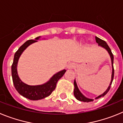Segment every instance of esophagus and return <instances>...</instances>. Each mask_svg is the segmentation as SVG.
<instances>
[{"mask_svg": "<svg viewBox=\"0 0 123 123\" xmlns=\"http://www.w3.org/2000/svg\"><path fill=\"white\" fill-rule=\"evenodd\" d=\"M75 65L73 63H70L69 65H68V69H73V68H74Z\"/></svg>", "mask_w": 123, "mask_h": 123, "instance_id": "obj_1", "label": "esophagus"}]
</instances>
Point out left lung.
<instances>
[{
    "instance_id": "1",
    "label": "left lung",
    "mask_w": 123,
    "mask_h": 123,
    "mask_svg": "<svg viewBox=\"0 0 123 123\" xmlns=\"http://www.w3.org/2000/svg\"><path fill=\"white\" fill-rule=\"evenodd\" d=\"M95 40H96V42H97L98 44V45H100V46L103 47L104 48H105L106 50L108 51V52L109 53L110 55L111 56V63H112V67H113V71H112V75H111V81L109 87H108V89H106V91L104 92V94H102V95H99L98 97H97L96 98H100V97H104V95H106L108 92L109 91L111 87V84H112L113 80V78H114V67H113V55L112 52L111 51L110 48L109 47L107 44H106V42L105 41H104V40H102L100 38L97 37H95ZM74 95L75 97L76 98L77 100L79 101H82V102H92L93 101L92 99H90V98H86V97L84 96L82 94H81V92L79 91V89H78V86H77L76 82V81L74 80Z\"/></svg>"
}]
</instances>
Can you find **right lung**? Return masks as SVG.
<instances>
[{
    "label": "right lung",
    "mask_w": 123,
    "mask_h": 123,
    "mask_svg": "<svg viewBox=\"0 0 123 123\" xmlns=\"http://www.w3.org/2000/svg\"><path fill=\"white\" fill-rule=\"evenodd\" d=\"M39 37L36 38V40H28L18 49V50L15 52L13 62L12 65V76L13 82L15 89L22 96L32 100H41L49 96L52 94V92L55 90L56 83L58 80L63 76L65 73L66 72V69H63L62 71L57 73L52 76L49 81L41 86H34L27 85L20 80L18 76L17 70V63L19 56L26 49L27 47L32 44L33 42H37V40L39 39Z\"/></svg>",
    "instance_id": "1"
}]
</instances>
